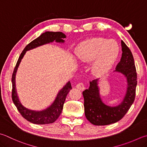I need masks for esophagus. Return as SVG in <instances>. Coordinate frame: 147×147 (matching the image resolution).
I'll list each match as a JSON object with an SVG mask.
<instances>
[{
  "mask_svg": "<svg viewBox=\"0 0 147 147\" xmlns=\"http://www.w3.org/2000/svg\"><path fill=\"white\" fill-rule=\"evenodd\" d=\"M76 88H78V89L80 90H84L85 88H86L84 82H82L78 83V84H77Z\"/></svg>",
  "mask_w": 147,
  "mask_h": 147,
  "instance_id": "1",
  "label": "esophagus"
}]
</instances>
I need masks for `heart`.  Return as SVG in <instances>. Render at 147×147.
I'll list each match as a JSON object with an SVG mask.
<instances>
[{"mask_svg":"<svg viewBox=\"0 0 147 147\" xmlns=\"http://www.w3.org/2000/svg\"><path fill=\"white\" fill-rule=\"evenodd\" d=\"M118 51V45L115 41L96 38L82 43L77 49V56L84 63H90L96 59L92 66V71L95 76H100L111 68Z\"/></svg>","mask_w":147,"mask_h":147,"instance_id":"heart-1","label":"heart"}]
</instances>
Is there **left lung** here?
Instances as JSON below:
<instances>
[{"mask_svg": "<svg viewBox=\"0 0 147 147\" xmlns=\"http://www.w3.org/2000/svg\"><path fill=\"white\" fill-rule=\"evenodd\" d=\"M122 55L116 70L127 77L128 86L125 98L118 106L104 104L99 95L98 79L90 81V88L82 92L84 99V113L87 120L95 125H107L120 120L133 104L137 85V73L131 50L121 40Z\"/></svg>", "mask_w": 147, "mask_h": 147, "instance_id": "1", "label": "left lung"}]
</instances>
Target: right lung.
<instances>
[{"mask_svg":"<svg viewBox=\"0 0 147 147\" xmlns=\"http://www.w3.org/2000/svg\"><path fill=\"white\" fill-rule=\"evenodd\" d=\"M66 36L61 32H46L43 33L36 39L32 41L29 43L26 47L24 48L22 53L19 56L18 59L16 62V64L15 68H14L13 72L12 74V92L11 97L14 104L17 108L19 113L27 121H30L32 123L39 124H49L54 122L57 119L59 118L62 112L63 104L65 103L66 95L69 91L71 89V86L70 82H68L65 87L61 90L57 97L51 106L47 109L42 111H34L27 109L21 104L20 102L19 101L16 91L15 89V74L17 70V68L20 64L21 59L24 56L26 52L37 47L38 46L44 45L45 43H48L52 41H56V42H64L63 38H65Z\"/></svg>","mask_w":147,"mask_h":147,"instance_id":"obj_1","label":"right lung"}]
</instances>
